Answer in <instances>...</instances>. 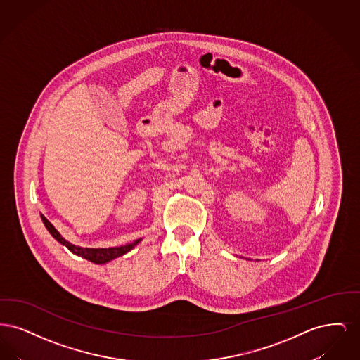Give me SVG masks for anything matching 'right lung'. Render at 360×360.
I'll use <instances>...</instances> for the list:
<instances>
[{"label":"right lung","mask_w":360,"mask_h":360,"mask_svg":"<svg viewBox=\"0 0 360 360\" xmlns=\"http://www.w3.org/2000/svg\"><path fill=\"white\" fill-rule=\"evenodd\" d=\"M41 220H43V223H44L46 228L49 229V232L51 233L52 236L58 240L60 244L66 245L72 254H75V255H78V257H85L87 260L93 262V263H97V264H103V263H106V262H110V260H113V259H116V257H121V255L129 252V251L136 245L137 243L141 240H135L134 243L125 244V245H121V247H110V248H82V247H77V245L69 243L68 240L63 239V238L60 236V233L53 228V225H52L43 214H41Z\"/></svg>","instance_id":"obj_1"}]
</instances>
